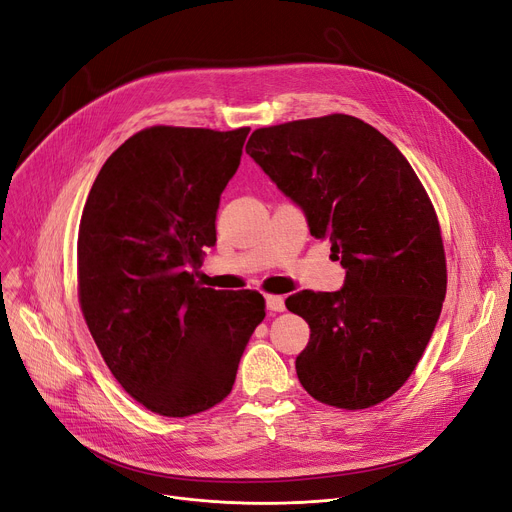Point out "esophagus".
Masks as SVG:
<instances>
[{
	"label": "esophagus",
	"mask_w": 512,
	"mask_h": 512,
	"mask_svg": "<svg viewBox=\"0 0 512 512\" xmlns=\"http://www.w3.org/2000/svg\"><path fill=\"white\" fill-rule=\"evenodd\" d=\"M265 303H268L270 311H284V299L280 295H268L265 297Z\"/></svg>",
	"instance_id": "esophagus-1"
}]
</instances>
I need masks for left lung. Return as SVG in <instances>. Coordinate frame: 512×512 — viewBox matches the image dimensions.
I'll return each instance as SVG.
<instances>
[{
    "label": "left lung",
    "instance_id": "8db88e82",
    "mask_svg": "<svg viewBox=\"0 0 512 512\" xmlns=\"http://www.w3.org/2000/svg\"><path fill=\"white\" fill-rule=\"evenodd\" d=\"M247 154L345 268L341 291L286 299L309 324L295 362L303 389L343 410L385 402L410 379L446 299V251L425 186L393 142L351 115L255 129Z\"/></svg>",
    "mask_w": 512,
    "mask_h": 512
}]
</instances>
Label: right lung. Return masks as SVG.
Wrapping results in <instances>:
<instances>
[{"label": "right lung", "instance_id": "add662e5", "mask_svg": "<svg viewBox=\"0 0 512 512\" xmlns=\"http://www.w3.org/2000/svg\"><path fill=\"white\" fill-rule=\"evenodd\" d=\"M247 136L249 127L133 133L102 165L81 213L85 324L121 387L161 416L224 402L265 318L257 291L226 293L196 280Z\"/></svg>", "mask_w": 512, "mask_h": 512}]
</instances>
